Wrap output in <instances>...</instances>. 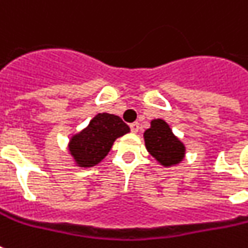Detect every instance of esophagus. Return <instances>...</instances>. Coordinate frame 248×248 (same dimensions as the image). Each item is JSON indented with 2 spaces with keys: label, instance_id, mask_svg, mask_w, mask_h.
<instances>
[{
  "label": "esophagus",
  "instance_id": "esophagus-1",
  "mask_svg": "<svg viewBox=\"0 0 248 248\" xmlns=\"http://www.w3.org/2000/svg\"><path fill=\"white\" fill-rule=\"evenodd\" d=\"M130 128H131V131L134 132V134H136V132H138L140 130L139 122H134V124H130Z\"/></svg>",
  "mask_w": 248,
  "mask_h": 248
}]
</instances>
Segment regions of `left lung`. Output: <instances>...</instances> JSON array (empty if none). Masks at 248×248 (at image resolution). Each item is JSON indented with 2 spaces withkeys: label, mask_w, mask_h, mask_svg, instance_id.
Wrapping results in <instances>:
<instances>
[{
  "label": "left lung",
  "mask_w": 248,
  "mask_h": 248,
  "mask_svg": "<svg viewBox=\"0 0 248 248\" xmlns=\"http://www.w3.org/2000/svg\"><path fill=\"white\" fill-rule=\"evenodd\" d=\"M144 141L147 151L163 167L176 166L184 159L185 145L161 118L152 121L151 127L144 132Z\"/></svg>",
  "instance_id": "left-lung-1"
}]
</instances>
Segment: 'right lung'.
Wrapping results in <instances>:
<instances>
[{
  "label": "right lung",
  "mask_w": 248,
  "mask_h": 248,
  "mask_svg": "<svg viewBox=\"0 0 248 248\" xmlns=\"http://www.w3.org/2000/svg\"><path fill=\"white\" fill-rule=\"evenodd\" d=\"M130 132V127L118 116L97 113L87 127L71 138L68 151L78 167H93L108 155L117 138Z\"/></svg>",
  "instance_id": "add662e5"
}]
</instances>
